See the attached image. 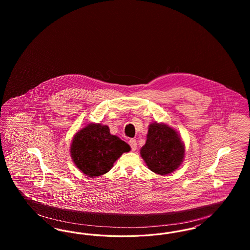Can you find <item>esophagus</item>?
<instances>
[{
  "instance_id": "34e87169",
  "label": "esophagus",
  "mask_w": 250,
  "mask_h": 250,
  "mask_svg": "<svg viewBox=\"0 0 250 250\" xmlns=\"http://www.w3.org/2000/svg\"><path fill=\"white\" fill-rule=\"evenodd\" d=\"M128 143H129V145H130L131 150H132V151H135V150L137 149V145H138V144H137L136 140H134V139H130Z\"/></svg>"
}]
</instances>
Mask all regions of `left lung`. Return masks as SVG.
Instances as JSON below:
<instances>
[{
	"instance_id": "obj_1",
	"label": "left lung",
	"mask_w": 250,
	"mask_h": 250,
	"mask_svg": "<svg viewBox=\"0 0 250 250\" xmlns=\"http://www.w3.org/2000/svg\"><path fill=\"white\" fill-rule=\"evenodd\" d=\"M141 155L152 171L166 175L178 168L183 162L185 145L173 128L165 124L153 123L149 125Z\"/></svg>"
}]
</instances>
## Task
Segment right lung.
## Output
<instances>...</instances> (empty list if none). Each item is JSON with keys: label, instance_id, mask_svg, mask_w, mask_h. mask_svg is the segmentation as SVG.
I'll return each mask as SVG.
<instances>
[{"label": "right lung", "instance_id": "right-lung-1", "mask_svg": "<svg viewBox=\"0 0 250 250\" xmlns=\"http://www.w3.org/2000/svg\"><path fill=\"white\" fill-rule=\"evenodd\" d=\"M129 151L127 143L111 135L107 125L100 124H89L79 131L70 148L75 165L89 177L107 173L120 156Z\"/></svg>", "mask_w": 250, "mask_h": 250}]
</instances>
